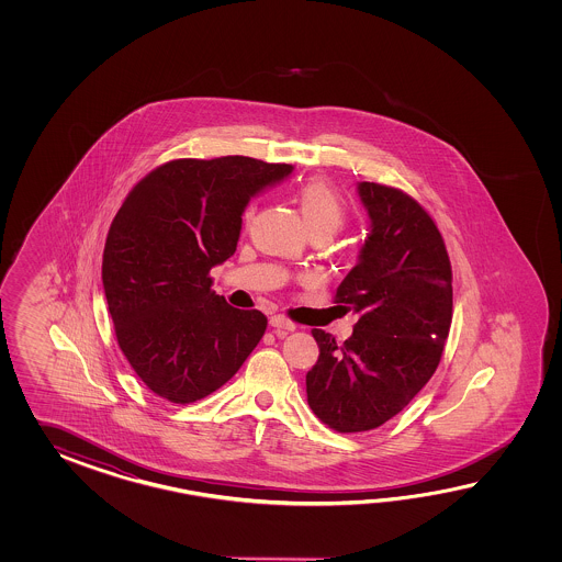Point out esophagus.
I'll use <instances>...</instances> for the list:
<instances>
[{
    "label": "esophagus",
    "mask_w": 562,
    "mask_h": 562,
    "mask_svg": "<svg viewBox=\"0 0 562 562\" xmlns=\"http://www.w3.org/2000/svg\"><path fill=\"white\" fill-rule=\"evenodd\" d=\"M271 327H276L279 334H289V331H295V323L291 322V319H286L283 315H273L271 319Z\"/></svg>",
    "instance_id": "obj_1"
}]
</instances>
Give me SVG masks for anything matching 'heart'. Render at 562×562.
I'll use <instances>...</instances> for the list:
<instances>
[{
    "label": "heart",
    "instance_id": "b5f03b06",
    "mask_svg": "<svg viewBox=\"0 0 562 562\" xmlns=\"http://www.w3.org/2000/svg\"><path fill=\"white\" fill-rule=\"evenodd\" d=\"M299 206L311 233H329L334 235L337 228L346 223L347 204L344 196L335 191L325 180H310L299 189ZM255 204H247L245 221L251 218Z\"/></svg>",
    "mask_w": 562,
    "mask_h": 562
}]
</instances>
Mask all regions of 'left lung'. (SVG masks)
<instances>
[{"label": "left lung", "mask_w": 562, "mask_h": 562, "mask_svg": "<svg viewBox=\"0 0 562 562\" xmlns=\"http://www.w3.org/2000/svg\"><path fill=\"white\" fill-rule=\"evenodd\" d=\"M358 189L371 233L334 303L359 319L344 344L311 331L319 358L305 380L313 414L341 434L400 414L434 375L452 323V265L434 218L394 187Z\"/></svg>", "instance_id": "1"}]
</instances>
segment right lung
I'll use <instances>...</instances> for the list:
<instances>
[{"label":"right lung","instance_id":"right-lung-1","mask_svg":"<svg viewBox=\"0 0 562 562\" xmlns=\"http://www.w3.org/2000/svg\"><path fill=\"white\" fill-rule=\"evenodd\" d=\"M291 170L249 156L177 158L126 194L102 283L120 349L153 394L180 406L203 400L261 341L263 313L231 307L209 273L237 251L252 194Z\"/></svg>","mask_w":562,"mask_h":562}]
</instances>
